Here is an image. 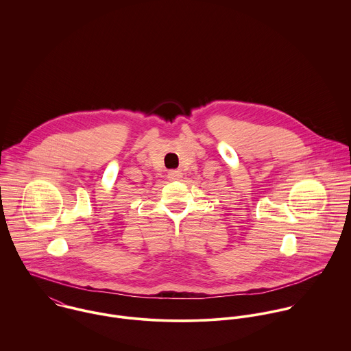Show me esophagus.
I'll return each instance as SVG.
<instances>
[{
  "instance_id": "34e87169",
  "label": "esophagus",
  "mask_w": 351,
  "mask_h": 351,
  "mask_svg": "<svg viewBox=\"0 0 351 351\" xmlns=\"http://www.w3.org/2000/svg\"><path fill=\"white\" fill-rule=\"evenodd\" d=\"M167 178L170 181H178L182 178V173H181V170H170L167 174Z\"/></svg>"
}]
</instances>
